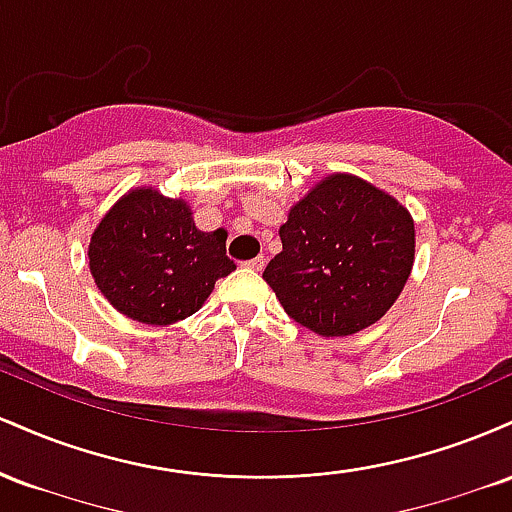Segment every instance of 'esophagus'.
Listing matches in <instances>:
<instances>
[{
  "label": "esophagus",
  "instance_id": "obj_1",
  "mask_svg": "<svg viewBox=\"0 0 512 512\" xmlns=\"http://www.w3.org/2000/svg\"><path fill=\"white\" fill-rule=\"evenodd\" d=\"M245 267L252 269V272H262V269H264V257L260 255V257H255V260L245 262Z\"/></svg>",
  "mask_w": 512,
  "mask_h": 512
}]
</instances>
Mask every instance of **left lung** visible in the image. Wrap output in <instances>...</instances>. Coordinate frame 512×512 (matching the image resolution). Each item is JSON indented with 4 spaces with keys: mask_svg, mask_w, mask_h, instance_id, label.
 Wrapping results in <instances>:
<instances>
[{
    "mask_svg": "<svg viewBox=\"0 0 512 512\" xmlns=\"http://www.w3.org/2000/svg\"><path fill=\"white\" fill-rule=\"evenodd\" d=\"M281 252L262 279L289 317L322 337L378 322L414 264V221L395 197L356 175L315 185L279 228Z\"/></svg>",
    "mask_w": 512,
    "mask_h": 512,
    "instance_id": "obj_1",
    "label": "left lung"
}]
</instances>
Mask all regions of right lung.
<instances>
[{"instance_id":"right-lung-1","label":"right lung","mask_w":512,"mask_h":512,"mask_svg":"<svg viewBox=\"0 0 512 512\" xmlns=\"http://www.w3.org/2000/svg\"><path fill=\"white\" fill-rule=\"evenodd\" d=\"M91 274L113 308L144 325H173L202 308L214 284L236 269L226 231H199L182 199L132 190L88 245Z\"/></svg>"}]
</instances>
